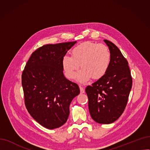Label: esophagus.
Wrapping results in <instances>:
<instances>
[{"mask_svg":"<svg viewBox=\"0 0 150 150\" xmlns=\"http://www.w3.org/2000/svg\"><path fill=\"white\" fill-rule=\"evenodd\" d=\"M80 92L81 93H83L84 92V89L83 88H82L81 86H80Z\"/></svg>","mask_w":150,"mask_h":150,"instance_id":"esophagus-1","label":"esophagus"}]
</instances>
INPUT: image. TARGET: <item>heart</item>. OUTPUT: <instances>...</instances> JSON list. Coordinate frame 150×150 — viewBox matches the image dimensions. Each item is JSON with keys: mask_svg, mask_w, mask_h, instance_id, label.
<instances>
[{"mask_svg": "<svg viewBox=\"0 0 150 150\" xmlns=\"http://www.w3.org/2000/svg\"><path fill=\"white\" fill-rule=\"evenodd\" d=\"M72 57L65 55L62 59V66L66 76L75 79L80 67L83 69L77 75V80L85 83L92 76L98 79L103 76L109 68L111 53L102 44L85 42L76 45L71 52Z\"/></svg>", "mask_w": 150, "mask_h": 150, "instance_id": "1", "label": "heart"}]
</instances>
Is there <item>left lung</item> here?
<instances>
[{
	"instance_id": "left-lung-1",
	"label": "left lung",
	"mask_w": 150,
	"mask_h": 150,
	"mask_svg": "<svg viewBox=\"0 0 150 150\" xmlns=\"http://www.w3.org/2000/svg\"><path fill=\"white\" fill-rule=\"evenodd\" d=\"M104 41L111 53L109 68L103 76L88 86L85 91L92 119L98 123L110 124L123 112L132 81L128 62L120 50L111 41Z\"/></svg>"
}]
</instances>
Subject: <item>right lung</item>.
Here are the masks:
<instances>
[{
  "mask_svg": "<svg viewBox=\"0 0 150 150\" xmlns=\"http://www.w3.org/2000/svg\"><path fill=\"white\" fill-rule=\"evenodd\" d=\"M76 41L47 44L30 57L22 75L28 112L42 127L53 129L67 120L69 106L80 93L78 86L66 79L62 59Z\"/></svg>",
  "mask_w": 150,
  "mask_h": 150,
  "instance_id": "add662e5",
  "label": "right lung"
}]
</instances>
